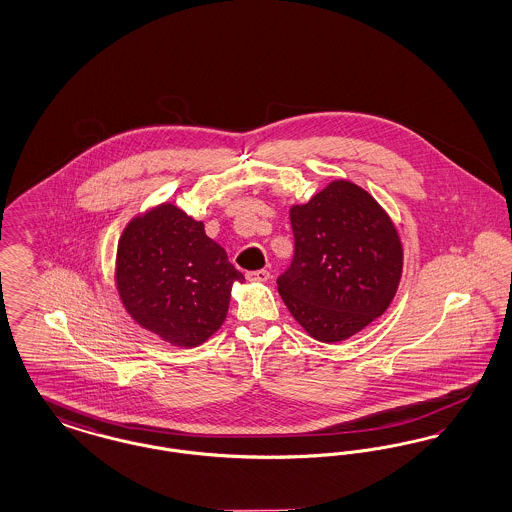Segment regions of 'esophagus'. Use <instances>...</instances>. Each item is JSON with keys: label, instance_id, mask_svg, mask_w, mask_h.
<instances>
[{"label": "esophagus", "instance_id": "34e87169", "mask_svg": "<svg viewBox=\"0 0 512 512\" xmlns=\"http://www.w3.org/2000/svg\"><path fill=\"white\" fill-rule=\"evenodd\" d=\"M245 278H247L249 282H267L268 278H270V272L265 270V268H261V270H249V272H245Z\"/></svg>", "mask_w": 512, "mask_h": 512}]
</instances>
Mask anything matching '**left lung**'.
I'll list each match as a JSON object with an SVG mask.
<instances>
[{
  "label": "left lung",
  "mask_w": 512,
  "mask_h": 512,
  "mask_svg": "<svg viewBox=\"0 0 512 512\" xmlns=\"http://www.w3.org/2000/svg\"><path fill=\"white\" fill-rule=\"evenodd\" d=\"M295 253L278 278L292 317L318 341L336 343L382 317L399 288L403 245L382 205L334 180L290 209Z\"/></svg>",
  "instance_id": "1"
}]
</instances>
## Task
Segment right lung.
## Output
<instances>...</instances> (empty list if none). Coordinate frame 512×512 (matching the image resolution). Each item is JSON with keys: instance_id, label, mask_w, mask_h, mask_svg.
Returning a JSON list of instances; mask_svg holds the SVG:
<instances>
[{"instance_id": "add662e5", "label": "right lung", "mask_w": 512, "mask_h": 512, "mask_svg": "<svg viewBox=\"0 0 512 512\" xmlns=\"http://www.w3.org/2000/svg\"><path fill=\"white\" fill-rule=\"evenodd\" d=\"M244 280L203 222L172 203L134 217L121 234L115 282L122 305L171 345L209 340L226 318L232 284Z\"/></svg>"}]
</instances>
